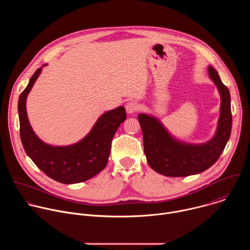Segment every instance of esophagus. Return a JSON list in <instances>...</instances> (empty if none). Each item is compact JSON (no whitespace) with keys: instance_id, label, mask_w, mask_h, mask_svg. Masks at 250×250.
<instances>
[{"instance_id":"1","label":"esophagus","mask_w":250,"mask_h":250,"mask_svg":"<svg viewBox=\"0 0 250 250\" xmlns=\"http://www.w3.org/2000/svg\"><path fill=\"white\" fill-rule=\"evenodd\" d=\"M139 109V104L134 102V101H131V102H128L125 105V111L128 115H131L133 113H135L137 110Z\"/></svg>"}]
</instances>
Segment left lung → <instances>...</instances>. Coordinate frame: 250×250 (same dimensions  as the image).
<instances>
[{
  "label": "left lung",
  "mask_w": 250,
  "mask_h": 250,
  "mask_svg": "<svg viewBox=\"0 0 250 250\" xmlns=\"http://www.w3.org/2000/svg\"><path fill=\"white\" fill-rule=\"evenodd\" d=\"M208 77L217 86L221 97L220 118L213 136L203 144H192L176 138L163 124L150 114L141 113L137 119L144 134L145 154L149 166L168 177L199 174L215 164L230 136L231 110L229 89L218 71L208 65Z\"/></svg>",
  "instance_id": "1"
}]
</instances>
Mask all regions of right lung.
Here are the masks:
<instances>
[{
    "label": "right lung",
    "instance_id": "1",
    "mask_svg": "<svg viewBox=\"0 0 250 250\" xmlns=\"http://www.w3.org/2000/svg\"><path fill=\"white\" fill-rule=\"evenodd\" d=\"M46 65L35 71L19 98L20 133L23 148L33 163L51 179L63 184L87 181L100 173L108 163L112 139L125 120V110L121 105L104 112L88 134L73 145L46 144L33 131L26 113L27 95Z\"/></svg>",
    "mask_w": 250,
    "mask_h": 250
}]
</instances>
